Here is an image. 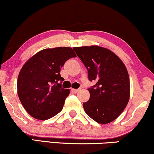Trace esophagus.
<instances>
[{"instance_id":"1","label":"esophagus","mask_w":154,"mask_h":154,"mask_svg":"<svg viewBox=\"0 0 154 154\" xmlns=\"http://www.w3.org/2000/svg\"><path fill=\"white\" fill-rule=\"evenodd\" d=\"M80 91V89H74V88H72V91L74 92V93H78Z\"/></svg>"}]
</instances>
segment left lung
<instances>
[{
	"mask_svg": "<svg viewBox=\"0 0 154 154\" xmlns=\"http://www.w3.org/2000/svg\"><path fill=\"white\" fill-rule=\"evenodd\" d=\"M96 85L88 89L90 98L83 103L86 113L100 124L116 119L130 98L129 75L126 66L114 53L98 45L74 47Z\"/></svg>",
	"mask_w": 154,
	"mask_h": 154,
	"instance_id": "left-lung-1",
	"label": "left lung"
}]
</instances>
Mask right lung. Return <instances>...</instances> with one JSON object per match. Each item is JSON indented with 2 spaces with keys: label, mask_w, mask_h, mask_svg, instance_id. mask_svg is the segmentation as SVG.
I'll list each match as a JSON object with an SVG mask.
<instances>
[{
  "label": "right lung",
  "mask_w": 154,
  "mask_h": 154,
  "mask_svg": "<svg viewBox=\"0 0 154 154\" xmlns=\"http://www.w3.org/2000/svg\"><path fill=\"white\" fill-rule=\"evenodd\" d=\"M76 57L71 47H57L40 51L25 63L18 74L17 89L26 111L38 120H47L63 107L69 89L59 81L60 68L66 60Z\"/></svg>",
  "instance_id": "1"
}]
</instances>
